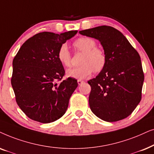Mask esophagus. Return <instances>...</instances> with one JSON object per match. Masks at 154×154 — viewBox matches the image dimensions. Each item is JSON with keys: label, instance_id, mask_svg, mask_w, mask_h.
<instances>
[{"label": "esophagus", "instance_id": "obj_1", "mask_svg": "<svg viewBox=\"0 0 154 154\" xmlns=\"http://www.w3.org/2000/svg\"><path fill=\"white\" fill-rule=\"evenodd\" d=\"M83 82H84V81L82 80V79H78V80H77V83H78L79 85H82V84Z\"/></svg>", "mask_w": 154, "mask_h": 154}]
</instances>
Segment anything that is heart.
<instances>
[{
	"label": "heart",
	"mask_w": 154,
	"mask_h": 154,
	"mask_svg": "<svg viewBox=\"0 0 154 154\" xmlns=\"http://www.w3.org/2000/svg\"><path fill=\"white\" fill-rule=\"evenodd\" d=\"M77 50L85 53L82 59V65L67 69V76L76 79H85L93 72L102 71L106 64V56L101 48H96L95 40L90 37H81L73 43ZM58 58L60 62L66 67L71 66V53L66 44L60 46L58 51Z\"/></svg>",
	"instance_id": "heart-1"
}]
</instances>
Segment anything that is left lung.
I'll return each mask as SVG.
<instances>
[{
  "instance_id": "obj_1",
  "label": "left lung",
  "mask_w": 154,
  "mask_h": 154,
  "mask_svg": "<svg viewBox=\"0 0 154 154\" xmlns=\"http://www.w3.org/2000/svg\"><path fill=\"white\" fill-rule=\"evenodd\" d=\"M82 35L98 40L106 56V64L91 86L89 106L93 113L106 122L128 117L141 98L144 83L141 58L125 36L110 26L79 31Z\"/></svg>"
}]
</instances>
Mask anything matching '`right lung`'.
Returning a JSON list of instances; mask_svg holds the SVG:
<instances>
[{"label": "right lung", "mask_w": 154, "mask_h": 154, "mask_svg": "<svg viewBox=\"0 0 154 154\" xmlns=\"http://www.w3.org/2000/svg\"><path fill=\"white\" fill-rule=\"evenodd\" d=\"M77 33H38L22 44L14 58L11 85L16 102L32 120L50 123L66 112L78 84L70 77L60 82L65 69L58 51Z\"/></svg>", "instance_id": "obj_1"}]
</instances>
